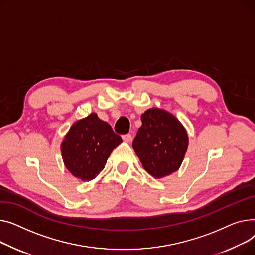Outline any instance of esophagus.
I'll return each instance as SVG.
<instances>
[{
  "label": "esophagus",
  "mask_w": 255,
  "mask_h": 255,
  "mask_svg": "<svg viewBox=\"0 0 255 255\" xmlns=\"http://www.w3.org/2000/svg\"><path fill=\"white\" fill-rule=\"evenodd\" d=\"M123 140H124L125 142H127V143H129V142L132 140L131 134H129V133H128V134H124V136H123Z\"/></svg>",
  "instance_id": "1"
}]
</instances>
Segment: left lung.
Masks as SVG:
<instances>
[{
  "label": "left lung",
  "instance_id": "1",
  "mask_svg": "<svg viewBox=\"0 0 255 255\" xmlns=\"http://www.w3.org/2000/svg\"><path fill=\"white\" fill-rule=\"evenodd\" d=\"M141 121L132 148L144 169L155 178L177 171L188 146L182 125L171 113L157 108L145 111Z\"/></svg>",
  "mask_w": 255,
  "mask_h": 255
}]
</instances>
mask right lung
Masks as SVG:
<instances>
[{
	"instance_id": "right-lung-1",
	"label": "right lung",
	"mask_w": 255,
	"mask_h": 255,
	"mask_svg": "<svg viewBox=\"0 0 255 255\" xmlns=\"http://www.w3.org/2000/svg\"><path fill=\"white\" fill-rule=\"evenodd\" d=\"M122 142L108 123L101 121L96 113L89 114L72 126L62 143L65 166L73 176L92 180Z\"/></svg>"
}]
</instances>
